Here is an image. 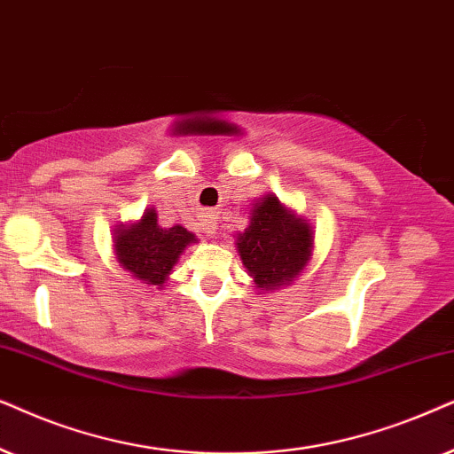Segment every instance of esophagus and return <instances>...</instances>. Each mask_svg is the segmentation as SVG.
<instances>
[{
    "instance_id": "1",
    "label": "esophagus",
    "mask_w": 454,
    "mask_h": 454,
    "mask_svg": "<svg viewBox=\"0 0 454 454\" xmlns=\"http://www.w3.org/2000/svg\"><path fill=\"white\" fill-rule=\"evenodd\" d=\"M201 226H203V232L205 237H215V231H217V222H215V215L211 214V211H205L201 215Z\"/></svg>"
}]
</instances>
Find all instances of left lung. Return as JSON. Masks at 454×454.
<instances>
[{"instance_id": "obj_1", "label": "left lung", "mask_w": 454, "mask_h": 454, "mask_svg": "<svg viewBox=\"0 0 454 454\" xmlns=\"http://www.w3.org/2000/svg\"><path fill=\"white\" fill-rule=\"evenodd\" d=\"M234 239L247 274L262 293H274L293 284L313 255L309 220L286 207L271 192L253 201L249 226Z\"/></svg>"}]
</instances>
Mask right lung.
<instances>
[{
  "mask_svg": "<svg viewBox=\"0 0 454 454\" xmlns=\"http://www.w3.org/2000/svg\"><path fill=\"white\" fill-rule=\"evenodd\" d=\"M114 255L118 263L135 278L153 288H164L186 247L197 237L184 226L161 228L153 205L145 207L138 220L118 223L114 228Z\"/></svg>",
  "mask_w": 454,
  "mask_h": 454,
  "instance_id": "obj_1",
  "label": "right lung"
}]
</instances>
